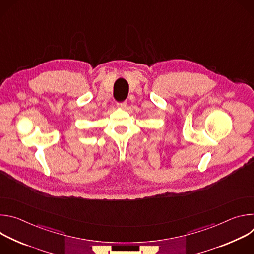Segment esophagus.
Listing matches in <instances>:
<instances>
[{"label":"esophagus","instance_id":"esophagus-1","mask_svg":"<svg viewBox=\"0 0 254 254\" xmlns=\"http://www.w3.org/2000/svg\"><path fill=\"white\" fill-rule=\"evenodd\" d=\"M117 105H118V107H120V108H125V107L127 106V102H126V101L118 102V103H117Z\"/></svg>","mask_w":254,"mask_h":254}]
</instances>
